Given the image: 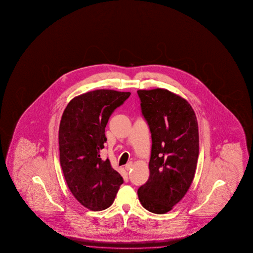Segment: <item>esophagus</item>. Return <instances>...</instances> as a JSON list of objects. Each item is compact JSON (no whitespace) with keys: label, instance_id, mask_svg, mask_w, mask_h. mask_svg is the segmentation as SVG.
Returning a JSON list of instances; mask_svg holds the SVG:
<instances>
[{"label":"esophagus","instance_id":"esophagus-1","mask_svg":"<svg viewBox=\"0 0 253 253\" xmlns=\"http://www.w3.org/2000/svg\"><path fill=\"white\" fill-rule=\"evenodd\" d=\"M132 167H133V163L132 162H129V163L126 164V167H125V169L126 170V171H128L132 169Z\"/></svg>","mask_w":253,"mask_h":253}]
</instances>
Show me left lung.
<instances>
[{"mask_svg": "<svg viewBox=\"0 0 253 253\" xmlns=\"http://www.w3.org/2000/svg\"><path fill=\"white\" fill-rule=\"evenodd\" d=\"M137 94L152 140L150 177L138 189V197L146 210L163 214L192 183L199 153L197 117L187 100L169 90H138Z\"/></svg>", "mask_w": 253, "mask_h": 253, "instance_id": "8db88e82", "label": "left lung"}]
</instances>
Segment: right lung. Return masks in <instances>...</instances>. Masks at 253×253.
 Wrapping results in <instances>:
<instances>
[{"label": "right lung", "instance_id": "add662e5", "mask_svg": "<svg viewBox=\"0 0 253 253\" xmlns=\"http://www.w3.org/2000/svg\"><path fill=\"white\" fill-rule=\"evenodd\" d=\"M130 92L98 89L72 99L59 126L60 165L68 188L78 201L94 211L112 206L123 178L100 151L107 141L105 127L114 110Z\"/></svg>", "mask_w": 253, "mask_h": 253}]
</instances>
